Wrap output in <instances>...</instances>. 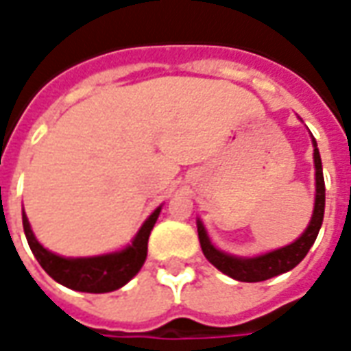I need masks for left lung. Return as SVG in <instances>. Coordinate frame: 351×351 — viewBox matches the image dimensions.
I'll use <instances>...</instances> for the list:
<instances>
[{
    "instance_id": "left-lung-1",
    "label": "left lung",
    "mask_w": 351,
    "mask_h": 351,
    "mask_svg": "<svg viewBox=\"0 0 351 351\" xmlns=\"http://www.w3.org/2000/svg\"><path fill=\"white\" fill-rule=\"evenodd\" d=\"M312 146H314V169H316L314 210H312V218H310L306 229L291 244L267 252V254H261V256H254V258L233 256V254L218 250L214 246L210 237L206 233L205 226H203V221H201V218H197V233L201 250L205 254V258L218 271L228 274L233 280H239V282H263V280H269L272 276H278L282 272L291 271L293 267H297L304 259V256L308 254L310 246L314 244L317 233H319L325 210L324 171H322V158H319V150H317V143L314 137H312Z\"/></svg>"
}]
</instances>
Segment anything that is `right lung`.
Here are the masks:
<instances>
[{
  "label": "right lung",
  "instance_id": "obj_1",
  "mask_svg": "<svg viewBox=\"0 0 351 351\" xmlns=\"http://www.w3.org/2000/svg\"><path fill=\"white\" fill-rule=\"evenodd\" d=\"M160 213L161 205L146 218L145 223L138 228L137 235L133 237L131 244H128L125 248L110 252V254H101V256H90V258H64L47 250L35 239L24 210H22V223H24V233H26L29 248L50 278H54L58 284L75 291L108 293L125 286L145 265L148 237Z\"/></svg>",
  "mask_w": 351,
  "mask_h": 351
}]
</instances>
